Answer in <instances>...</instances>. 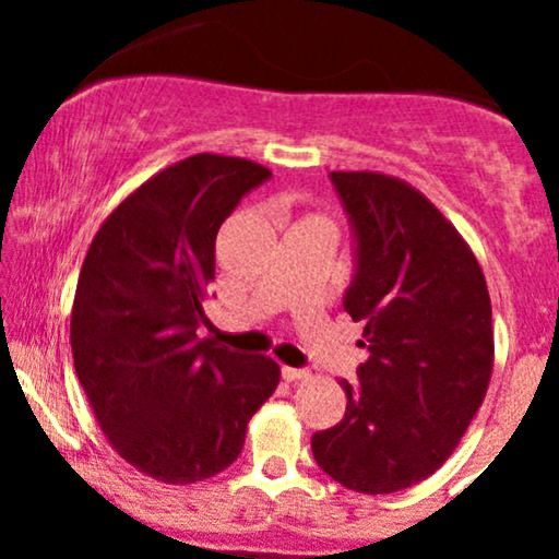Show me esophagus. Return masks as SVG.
<instances>
[{
	"label": "esophagus",
	"instance_id": "34e87169",
	"mask_svg": "<svg viewBox=\"0 0 559 559\" xmlns=\"http://www.w3.org/2000/svg\"><path fill=\"white\" fill-rule=\"evenodd\" d=\"M281 376H284V381H288V383L305 381V378H310L307 370H299V368H281Z\"/></svg>",
	"mask_w": 559,
	"mask_h": 559
}]
</instances>
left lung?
<instances>
[{
  "label": "left lung",
  "mask_w": 559,
  "mask_h": 559,
  "mask_svg": "<svg viewBox=\"0 0 559 559\" xmlns=\"http://www.w3.org/2000/svg\"><path fill=\"white\" fill-rule=\"evenodd\" d=\"M357 239L344 310L362 320L360 386L342 381L344 420L312 436L323 473L360 493H394L447 463L493 368L491 299L457 228L415 186L333 170Z\"/></svg>",
  "instance_id": "left-lung-1"
}]
</instances>
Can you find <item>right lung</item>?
<instances>
[{"instance_id":"add662e5","label":"right lung","mask_w":559,"mask_h":559,"mask_svg":"<svg viewBox=\"0 0 559 559\" xmlns=\"http://www.w3.org/2000/svg\"><path fill=\"white\" fill-rule=\"evenodd\" d=\"M267 178L252 159L186 157L128 194L83 260L70 316L75 373L115 452L163 484L226 471L281 381L271 357L197 333L217 230Z\"/></svg>"}]
</instances>
